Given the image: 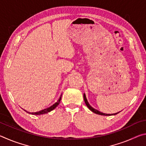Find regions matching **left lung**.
<instances>
[{"instance_id":"1","label":"left lung","mask_w":146,"mask_h":146,"mask_svg":"<svg viewBox=\"0 0 146 146\" xmlns=\"http://www.w3.org/2000/svg\"><path fill=\"white\" fill-rule=\"evenodd\" d=\"M84 102H85V103H86V106H88V108L89 109H90V110L91 111H93V113H96V114L100 115H104V116H110V115H117V113H119V112H118V113H113V114H106V113H102V112L99 111L95 110V109H94L93 108L91 107V106L90 105V104H89L88 102L87 98H86V97L85 94H84Z\"/></svg>"}]
</instances>
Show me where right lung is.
<instances>
[{"mask_svg":"<svg viewBox=\"0 0 146 146\" xmlns=\"http://www.w3.org/2000/svg\"><path fill=\"white\" fill-rule=\"evenodd\" d=\"M61 97H62V95H60V97L59 98V99L57 100V102H56L54 104H53L52 106H51L50 107H49L48 108H46L44 109V110H42L41 111H39L37 112H35V113H31V112H29V111H27L24 110L26 112H27L29 114H32V115H42V114H45V113H48V112H50L51 111L53 110L54 109H55L56 107H57V106L60 104V100H61Z\"/></svg>","mask_w":146,"mask_h":146,"instance_id":"add662e5","label":"right lung"}]
</instances>
